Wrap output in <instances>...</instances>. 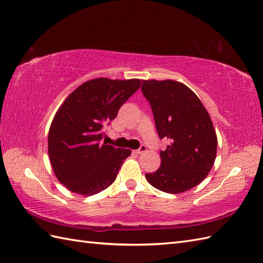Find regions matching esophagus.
Wrapping results in <instances>:
<instances>
[{
	"mask_svg": "<svg viewBox=\"0 0 263 263\" xmlns=\"http://www.w3.org/2000/svg\"><path fill=\"white\" fill-rule=\"evenodd\" d=\"M147 152V147L144 146V144H142V146L139 148V149H137L136 150V153L138 154V155H141V154H143V153H146Z\"/></svg>",
	"mask_w": 263,
	"mask_h": 263,
	"instance_id": "obj_1",
	"label": "esophagus"
}]
</instances>
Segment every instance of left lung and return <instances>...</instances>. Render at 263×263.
<instances>
[{"label":"left lung","mask_w":263,"mask_h":263,"mask_svg":"<svg viewBox=\"0 0 263 263\" xmlns=\"http://www.w3.org/2000/svg\"><path fill=\"white\" fill-rule=\"evenodd\" d=\"M141 90L153 109L156 128L168 146L147 181L160 191L185 192L202 182L214 166L217 136L208 111L191 89L174 80H143Z\"/></svg>","instance_id":"left-lung-1"}]
</instances>
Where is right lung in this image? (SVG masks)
Listing matches in <instances>:
<instances>
[{
  "label": "right lung",
  "mask_w": 263,
  "mask_h": 263,
  "mask_svg": "<svg viewBox=\"0 0 263 263\" xmlns=\"http://www.w3.org/2000/svg\"><path fill=\"white\" fill-rule=\"evenodd\" d=\"M139 79L98 78L83 82L55 114L48 132V156L55 176L81 195H92L115 181L130 149L102 143L103 127L140 88Z\"/></svg>",
  "instance_id": "right-lung-1"
}]
</instances>
